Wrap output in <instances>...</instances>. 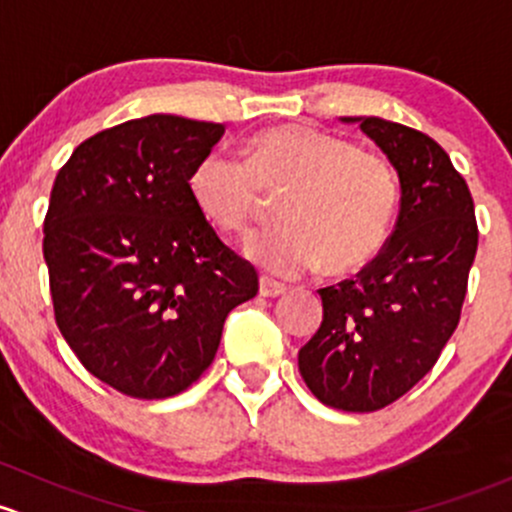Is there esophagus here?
I'll return each mask as SVG.
<instances>
[{
    "instance_id": "obj_1",
    "label": "esophagus",
    "mask_w": 512,
    "mask_h": 512,
    "mask_svg": "<svg viewBox=\"0 0 512 512\" xmlns=\"http://www.w3.org/2000/svg\"><path fill=\"white\" fill-rule=\"evenodd\" d=\"M286 291L288 288L283 286V283L271 281V278H261V283H258V293H261L263 298H278V295H283Z\"/></svg>"
}]
</instances>
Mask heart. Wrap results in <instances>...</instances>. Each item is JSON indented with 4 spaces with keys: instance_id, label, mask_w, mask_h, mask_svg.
<instances>
[{
    "instance_id": "obj_1",
    "label": "heart",
    "mask_w": 512,
    "mask_h": 512,
    "mask_svg": "<svg viewBox=\"0 0 512 512\" xmlns=\"http://www.w3.org/2000/svg\"><path fill=\"white\" fill-rule=\"evenodd\" d=\"M194 207L224 234H249L266 212V197H286L278 229L258 234L244 254L281 278L325 263L335 276L360 271L387 244L399 184L384 155L350 138L276 125L241 147V162L207 155L189 175Z\"/></svg>"
}]
</instances>
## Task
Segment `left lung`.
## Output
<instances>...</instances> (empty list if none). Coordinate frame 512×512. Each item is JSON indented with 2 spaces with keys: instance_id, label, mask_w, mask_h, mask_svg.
Returning a JSON list of instances; mask_svg holds the SVG:
<instances>
[{
  "instance_id": "8db88e82",
  "label": "left lung",
  "mask_w": 512,
  "mask_h": 512,
  "mask_svg": "<svg viewBox=\"0 0 512 512\" xmlns=\"http://www.w3.org/2000/svg\"><path fill=\"white\" fill-rule=\"evenodd\" d=\"M357 123L399 177L392 239L355 281L320 288L323 323L298 352L310 392L342 412H377L439 360L461 318L478 226L466 179L429 135L384 118Z\"/></svg>"
}]
</instances>
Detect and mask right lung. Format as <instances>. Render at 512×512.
<instances>
[{
	"label": "right lung",
	"mask_w": 512,
	"mask_h": 512,
	"mask_svg": "<svg viewBox=\"0 0 512 512\" xmlns=\"http://www.w3.org/2000/svg\"><path fill=\"white\" fill-rule=\"evenodd\" d=\"M224 125L152 113L103 130L56 175L44 221L56 325L93 377L138 399L197 382L224 320L258 293L194 207L189 175Z\"/></svg>",
	"instance_id": "add662e5"
}]
</instances>
